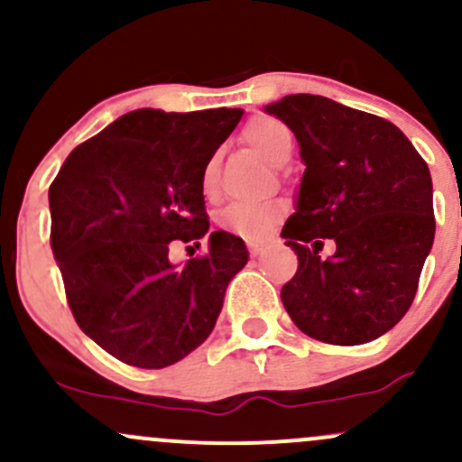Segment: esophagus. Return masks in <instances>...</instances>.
Instances as JSON below:
<instances>
[{"label":"esophagus","mask_w":462,"mask_h":462,"mask_svg":"<svg viewBox=\"0 0 462 462\" xmlns=\"http://www.w3.org/2000/svg\"><path fill=\"white\" fill-rule=\"evenodd\" d=\"M247 247H249V254H252V256H258V254H263L264 243L263 241H247Z\"/></svg>","instance_id":"esophagus-1"}]
</instances>
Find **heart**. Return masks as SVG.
Returning a JSON list of instances; mask_svg holds the SVG:
<instances>
[{"mask_svg": "<svg viewBox=\"0 0 462 462\" xmlns=\"http://www.w3.org/2000/svg\"><path fill=\"white\" fill-rule=\"evenodd\" d=\"M243 139L272 164H278L284 156H291V150H293V136H291L289 128L272 116H256V119L249 121L243 130ZM217 184H219V153H213L201 169L204 195H208V198L215 195ZM280 213H282V208L278 204L236 201L221 213L219 224L232 235L254 241V238H264L272 232L275 221L280 219Z\"/></svg>", "mask_w": 462, "mask_h": 462, "instance_id": "heart-1", "label": "heart"}]
</instances>
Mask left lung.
<instances>
[{"instance_id": "left-lung-1", "label": "left lung", "mask_w": 462, "mask_h": 462, "mask_svg": "<svg viewBox=\"0 0 462 462\" xmlns=\"http://www.w3.org/2000/svg\"><path fill=\"white\" fill-rule=\"evenodd\" d=\"M264 113L293 132L306 167L282 227L300 261L280 293L286 312L332 346L383 337L411 309L432 249L430 169L391 121L321 95H286ZM323 237L337 245L328 259Z\"/></svg>"}]
</instances>
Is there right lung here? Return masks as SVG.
Segmentation results:
<instances>
[{"label": "right lung", "instance_id": "add662e5", "mask_svg": "<svg viewBox=\"0 0 462 462\" xmlns=\"http://www.w3.org/2000/svg\"><path fill=\"white\" fill-rule=\"evenodd\" d=\"M241 116L132 110L69 153L51 182V252L69 306L121 363L162 369L199 347L247 264L243 238L224 230L210 232L206 256L169 261L171 241L208 232L201 169Z\"/></svg>", "mask_w": 462, "mask_h": 462}]
</instances>
